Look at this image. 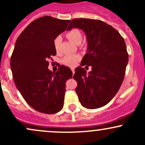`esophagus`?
<instances>
[{"mask_svg": "<svg viewBox=\"0 0 145 145\" xmlns=\"http://www.w3.org/2000/svg\"><path fill=\"white\" fill-rule=\"evenodd\" d=\"M71 71H72L73 75H74V72H75V71H74V69H71Z\"/></svg>", "mask_w": 145, "mask_h": 145, "instance_id": "34e87169", "label": "esophagus"}]
</instances>
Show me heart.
Listing matches in <instances>:
<instances>
[{
  "mask_svg": "<svg viewBox=\"0 0 145 145\" xmlns=\"http://www.w3.org/2000/svg\"><path fill=\"white\" fill-rule=\"evenodd\" d=\"M66 36L68 39L70 40L71 42L74 43L76 45H79L81 44L82 41V35L80 31L78 29H74L69 31ZM61 43V37H56L54 39V47L56 52H59L60 50V46ZM80 60V56L78 55H67L64 58L63 60V63L66 65L69 66V67H74L76 65V63L78 62Z\"/></svg>",
  "mask_w": 145,
  "mask_h": 145,
  "instance_id": "obj_1",
  "label": "heart"
}]
</instances>
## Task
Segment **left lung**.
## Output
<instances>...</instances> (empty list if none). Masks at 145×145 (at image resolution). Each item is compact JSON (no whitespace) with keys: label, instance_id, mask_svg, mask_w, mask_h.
Returning <instances> with one entry per match:
<instances>
[{"label":"left lung","instance_id":"obj_1","mask_svg":"<svg viewBox=\"0 0 145 145\" xmlns=\"http://www.w3.org/2000/svg\"><path fill=\"white\" fill-rule=\"evenodd\" d=\"M73 28L86 36L87 52L81 66L92 67L89 73L82 67L75 69L76 92L83 107L99 108L112 100L123 81L128 62L125 43L115 29L99 20L76 18L67 30Z\"/></svg>","mask_w":145,"mask_h":145}]
</instances>
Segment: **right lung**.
<instances>
[{
  "mask_svg": "<svg viewBox=\"0 0 145 145\" xmlns=\"http://www.w3.org/2000/svg\"><path fill=\"white\" fill-rule=\"evenodd\" d=\"M69 22L51 16L38 18L26 26L15 44L10 61L15 84L27 104L40 112L54 114L63 107L65 82L72 71L61 65L52 72L48 61L56 54L54 39Z\"/></svg>",
  "mask_w": 145,
  "mask_h": 145,
  "instance_id": "add662e5",
  "label": "right lung"
}]
</instances>
